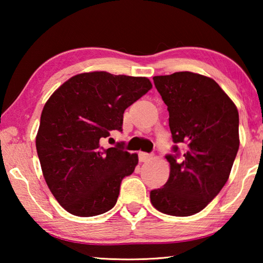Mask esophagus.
Returning a JSON list of instances; mask_svg holds the SVG:
<instances>
[{
    "label": "esophagus",
    "instance_id": "esophagus-1",
    "mask_svg": "<svg viewBox=\"0 0 263 263\" xmlns=\"http://www.w3.org/2000/svg\"><path fill=\"white\" fill-rule=\"evenodd\" d=\"M151 159H152V154H148V153H145V152H139V161L140 162H146Z\"/></svg>",
    "mask_w": 263,
    "mask_h": 263
}]
</instances>
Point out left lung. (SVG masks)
<instances>
[{"label":"left lung","instance_id":"8db88e82","mask_svg":"<svg viewBox=\"0 0 263 263\" xmlns=\"http://www.w3.org/2000/svg\"><path fill=\"white\" fill-rule=\"evenodd\" d=\"M168 108L175 144H185L179 158L167 155L168 181L151 191V203L166 215L186 217L202 211L229 180L239 149V114L215 80L191 72L154 77Z\"/></svg>","mask_w":263,"mask_h":263}]
</instances>
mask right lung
I'll list each match as a JSON object with an SVG mask.
<instances>
[{"label":"right lung","instance_id":"1","mask_svg":"<svg viewBox=\"0 0 263 263\" xmlns=\"http://www.w3.org/2000/svg\"><path fill=\"white\" fill-rule=\"evenodd\" d=\"M151 88L147 78L81 73L47 100L35 147L44 179L66 211L92 217L115 206L138 154L124 151L123 144L103 148L101 141L110 131H122L124 111Z\"/></svg>","mask_w":263,"mask_h":263}]
</instances>
